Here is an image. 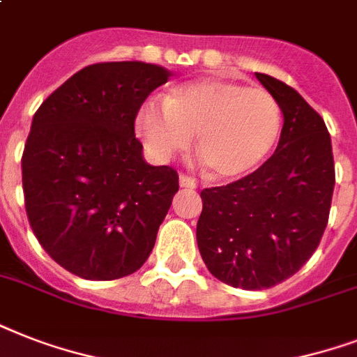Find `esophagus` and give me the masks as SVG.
I'll return each instance as SVG.
<instances>
[{
    "label": "esophagus",
    "mask_w": 357,
    "mask_h": 357,
    "mask_svg": "<svg viewBox=\"0 0 357 357\" xmlns=\"http://www.w3.org/2000/svg\"><path fill=\"white\" fill-rule=\"evenodd\" d=\"M179 187H183V189H196V181L189 176H185V174H179Z\"/></svg>",
    "instance_id": "esophagus-1"
}]
</instances>
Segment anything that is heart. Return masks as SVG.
I'll list each match as a JSON object with an SVG mask.
<instances>
[{
  "label": "heart",
  "mask_w": 357,
  "mask_h": 357,
  "mask_svg": "<svg viewBox=\"0 0 357 357\" xmlns=\"http://www.w3.org/2000/svg\"><path fill=\"white\" fill-rule=\"evenodd\" d=\"M282 123L280 103L263 86L204 77L174 86L165 105L146 103L137 129L162 161L183 151L196 133V150L213 176L235 179L265 161Z\"/></svg>",
  "instance_id": "b5f03b06"
}]
</instances>
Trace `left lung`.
Wrapping results in <instances>:
<instances>
[{"label":"left lung","instance_id":"8db88e82","mask_svg":"<svg viewBox=\"0 0 357 357\" xmlns=\"http://www.w3.org/2000/svg\"><path fill=\"white\" fill-rule=\"evenodd\" d=\"M276 98L283 128L276 151L255 172L202 190L196 241L213 276L261 291L305 265L324 234L335 168L332 139L315 109L280 79L255 74Z\"/></svg>","mask_w":357,"mask_h":357}]
</instances>
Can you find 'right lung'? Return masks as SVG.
<instances>
[{
    "label": "right lung",
    "instance_id": "right-lung-1",
    "mask_svg": "<svg viewBox=\"0 0 357 357\" xmlns=\"http://www.w3.org/2000/svg\"><path fill=\"white\" fill-rule=\"evenodd\" d=\"M172 72L140 61L91 64L47 96L22 155L25 211L53 261L107 282L144 265L178 192L135 139L140 105Z\"/></svg>",
    "mask_w": 357,
    "mask_h": 357
}]
</instances>
